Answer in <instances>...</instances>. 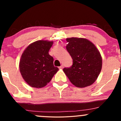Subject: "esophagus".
<instances>
[{
    "label": "esophagus",
    "mask_w": 121,
    "mask_h": 121,
    "mask_svg": "<svg viewBox=\"0 0 121 121\" xmlns=\"http://www.w3.org/2000/svg\"><path fill=\"white\" fill-rule=\"evenodd\" d=\"M63 68H64V66H63V65H61V66L59 67V69H62Z\"/></svg>",
    "instance_id": "34e87169"
}]
</instances>
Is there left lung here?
Wrapping results in <instances>:
<instances>
[{
  "mask_svg": "<svg viewBox=\"0 0 121 121\" xmlns=\"http://www.w3.org/2000/svg\"><path fill=\"white\" fill-rule=\"evenodd\" d=\"M66 48L73 59L71 67L63 71L73 85L85 87L96 81L102 69V60L100 52L91 41L85 38L66 39Z\"/></svg>",
  "mask_w": 121,
  "mask_h": 121,
  "instance_id": "1",
  "label": "left lung"
}]
</instances>
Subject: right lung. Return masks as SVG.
<instances>
[{
  "instance_id": "add662e5",
  "label": "right lung",
  "mask_w": 121,
  "mask_h": 121,
  "mask_svg": "<svg viewBox=\"0 0 121 121\" xmlns=\"http://www.w3.org/2000/svg\"><path fill=\"white\" fill-rule=\"evenodd\" d=\"M53 41L38 40L24 50L19 62V69L24 81L30 86L41 88L52 80L59 68L53 65V58L48 53Z\"/></svg>"
}]
</instances>
